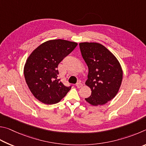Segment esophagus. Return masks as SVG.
Here are the masks:
<instances>
[{
	"label": "esophagus",
	"instance_id": "esophagus-1",
	"mask_svg": "<svg viewBox=\"0 0 146 146\" xmlns=\"http://www.w3.org/2000/svg\"><path fill=\"white\" fill-rule=\"evenodd\" d=\"M76 86H77V87H78V88H81V87H82V86H83V84H82V83L81 82V81H79L78 83H76Z\"/></svg>",
	"mask_w": 146,
	"mask_h": 146
}]
</instances>
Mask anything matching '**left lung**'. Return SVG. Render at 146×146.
Returning <instances> with one entry per match:
<instances>
[{
  "instance_id": "1",
  "label": "left lung",
  "mask_w": 146,
  "mask_h": 146,
  "mask_svg": "<svg viewBox=\"0 0 146 146\" xmlns=\"http://www.w3.org/2000/svg\"><path fill=\"white\" fill-rule=\"evenodd\" d=\"M83 58L88 68L85 84L91 96L85 100L93 106L103 105L118 93L122 80V70L115 56L98 43H80Z\"/></svg>"
}]
</instances>
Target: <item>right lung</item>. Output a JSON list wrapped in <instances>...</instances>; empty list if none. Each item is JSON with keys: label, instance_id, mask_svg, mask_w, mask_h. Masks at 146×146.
Here are the masks:
<instances>
[{"label": "right lung", "instance_id": "right-lung-1", "mask_svg": "<svg viewBox=\"0 0 146 146\" xmlns=\"http://www.w3.org/2000/svg\"><path fill=\"white\" fill-rule=\"evenodd\" d=\"M78 45L65 40H52L43 43L31 54L25 62L24 74L33 95L46 104L60 102L71 86H66L58 79V66Z\"/></svg>", "mask_w": 146, "mask_h": 146}]
</instances>
